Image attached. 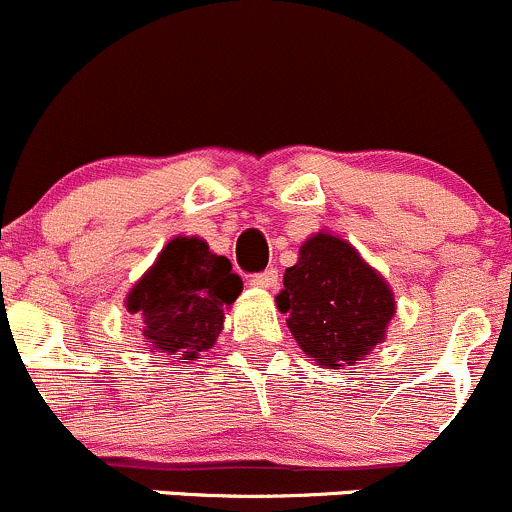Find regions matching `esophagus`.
Here are the masks:
<instances>
[{
  "instance_id": "obj_1",
  "label": "esophagus",
  "mask_w": 512,
  "mask_h": 512,
  "mask_svg": "<svg viewBox=\"0 0 512 512\" xmlns=\"http://www.w3.org/2000/svg\"><path fill=\"white\" fill-rule=\"evenodd\" d=\"M277 282H279V274L274 267H270V270H265L260 274H252V279H250L252 287H257V289H272V287H277Z\"/></svg>"
}]
</instances>
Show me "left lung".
<instances>
[{
    "instance_id": "left-lung-1",
    "label": "left lung",
    "mask_w": 512,
    "mask_h": 512,
    "mask_svg": "<svg viewBox=\"0 0 512 512\" xmlns=\"http://www.w3.org/2000/svg\"><path fill=\"white\" fill-rule=\"evenodd\" d=\"M277 306L309 358L324 368H343L363 360L395 316V297L387 282L351 242L316 233L301 245L299 260L284 272Z\"/></svg>"
}]
</instances>
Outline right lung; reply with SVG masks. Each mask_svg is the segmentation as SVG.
<instances>
[{"instance_id":"right-lung-1","label":"right lung","mask_w":512,"mask_h":512,"mask_svg":"<svg viewBox=\"0 0 512 512\" xmlns=\"http://www.w3.org/2000/svg\"><path fill=\"white\" fill-rule=\"evenodd\" d=\"M242 279L228 257L201 238H174L127 294V311L142 321L152 351L196 360L223 331L225 309L240 297Z\"/></svg>"}]
</instances>
